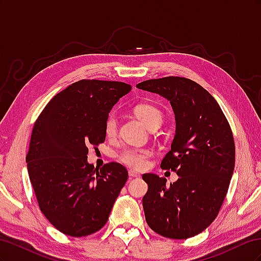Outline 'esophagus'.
<instances>
[{
	"label": "esophagus",
	"mask_w": 261,
	"mask_h": 261,
	"mask_svg": "<svg viewBox=\"0 0 261 261\" xmlns=\"http://www.w3.org/2000/svg\"><path fill=\"white\" fill-rule=\"evenodd\" d=\"M128 175L130 178L133 177H140V174L137 172V171H134V170H129L128 171Z\"/></svg>",
	"instance_id": "1"
}]
</instances>
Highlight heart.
Segmentation results:
<instances>
[{
    "label": "heart",
    "instance_id": "1",
    "mask_svg": "<svg viewBox=\"0 0 261 261\" xmlns=\"http://www.w3.org/2000/svg\"><path fill=\"white\" fill-rule=\"evenodd\" d=\"M136 116L150 129L154 126H160L163 121V114L156 107L149 103H140L134 109ZM117 132V121L114 113H110L105 121V133L108 137H113ZM152 155L150 149L127 147L122 149L117 154L118 160L127 167L134 169H144L147 167L149 158Z\"/></svg>",
    "mask_w": 261,
    "mask_h": 261
}]
</instances>
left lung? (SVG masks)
<instances>
[{
    "instance_id": "left-lung-1",
    "label": "left lung",
    "mask_w": 261,
    "mask_h": 261,
    "mask_svg": "<svg viewBox=\"0 0 261 261\" xmlns=\"http://www.w3.org/2000/svg\"><path fill=\"white\" fill-rule=\"evenodd\" d=\"M137 88L167 98L176 121L175 137L160 167L179 177L167 186L164 177L143 175L148 184L146 221L164 238H193L215 221L230 186L235 164L231 126L216 99L188 78L149 80Z\"/></svg>"
}]
</instances>
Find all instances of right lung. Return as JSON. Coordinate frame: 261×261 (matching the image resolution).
I'll return each mask as SVG.
<instances>
[{
    "label": "right lung",
    "instance_id": "obj_1",
    "mask_svg": "<svg viewBox=\"0 0 261 261\" xmlns=\"http://www.w3.org/2000/svg\"><path fill=\"white\" fill-rule=\"evenodd\" d=\"M132 90L122 82L82 80L54 96L31 132L28 174L44 217L74 238L98 232L108 222L128 177L124 165L87 162L88 146L105 143V121Z\"/></svg>",
    "mask_w": 261,
    "mask_h": 261
}]
</instances>
